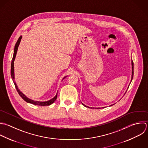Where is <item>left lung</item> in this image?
Returning a JSON list of instances; mask_svg holds the SVG:
<instances>
[{"label":"left lung","instance_id":"obj_1","mask_svg":"<svg viewBox=\"0 0 148 148\" xmlns=\"http://www.w3.org/2000/svg\"><path fill=\"white\" fill-rule=\"evenodd\" d=\"M132 79H131V82H132V79H133V75H134V63H133V60H132ZM85 107H88V108H90L89 107H87V106H85L84 104H82ZM114 105V104H113ZM112 105H111V106H112ZM104 107H103V108Z\"/></svg>","mask_w":148,"mask_h":148}]
</instances>
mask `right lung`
<instances>
[{
	"mask_svg": "<svg viewBox=\"0 0 148 148\" xmlns=\"http://www.w3.org/2000/svg\"><path fill=\"white\" fill-rule=\"evenodd\" d=\"M22 39V36H21L18 40H17L15 45V47H14V55H13V57H12V61H11V78L13 81V82L15 85V87L18 93V94L19 95V96L25 101H26L27 103H31V104H33L34 105H37V106H49L51 104H52L55 100L56 99H57V94L58 93H56V96L52 99L48 100V101H34V100H32L29 98H27L24 94H23L18 88L17 86H16V83L14 81V60H15V56H16V52H17V50H18V46L19 45V43L21 42V40ZM66 78V77L64 78H63V79H64Z\"/></svg>",
	"mask_w": 148,
	"mask_h": 148,
	"instance_id": "obj_1",
	"label": "right lung"
}]
</instances>
